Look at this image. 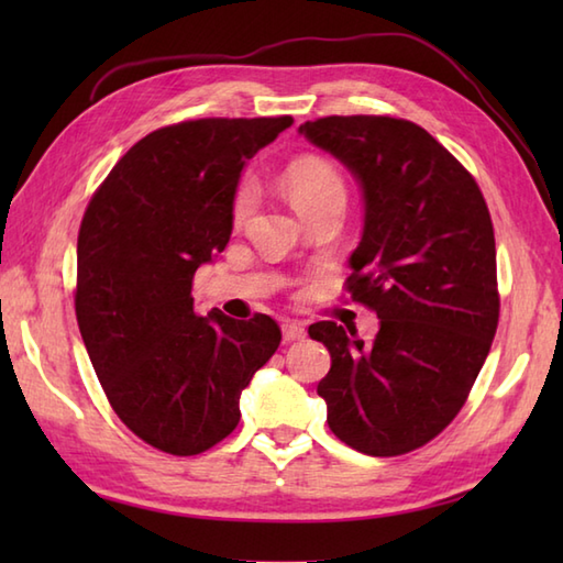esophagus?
Returning <instances> with one entry per match:
<instances>
[{
  "label": "esophagus",
  "instance_id": "obj_1",
  "mask_svg": "<svg viewBox=\"0 0 563 563\" xmlns=\"http://www.w3.org/2000/svg\"><path fill=\"white\" fill-rule=\"evenodd\" d=\"M305 336H307V331H305V327L300 324V321H285V324H283V339L288 341V343L302 341Z\"/></svg>",
  "mask_w": 563,
  "mask_h": 563
}]
</instances>
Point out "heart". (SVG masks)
<instances>
[{
	"instance_id": "1",
	"label": "heart",
	"mask_w": 563,
	"mask_h": 563,
	"mask_svg": "<svg viewBox=\"0 0 563 563\" xmlns=\"http://www.w3.org/2000/svg\"><path fill=\"white\" fill-rule=\"evenodd\" d=\"M283 186L288 194L295 210L305 214L314 210L324 202L331 200H345V186L341 174L324 159L317 157H302L288 164V169L283 172ZM256 208V194L249 184L239 186L232 202V218L236 224L251 218V212Z\"/></svg>"
}]
</instances>
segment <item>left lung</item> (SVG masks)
I'll return each instance as SVG.
<instances>
[{
    "label": "left lung",
    "instance_id": "8db88e82",
    "mask_svg": "<svg viewBox=\"0 0 563 563\" xmlns=\"http://www.w3.org/2000/svg\"><path fill=\"white\" fill-rule=\"evenodd\" d=\"M361 186L363 236L349 290L373 307V343L333 321L309 336L331 353L317 394L333 435L394 457L433 440L470 394L498 327L492 214L470 172L423 128L387 115L300 125Z\"/></svg>",
    "mask_w": 563,
    "mask_h": 563
}]
</instances>
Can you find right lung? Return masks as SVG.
<instances>
[{
	"instance_id": "obj_1",
	"label": "right lung",
	"mask_w": 563,
	"mask_h": 563,
	"mask_svg": "<svg viewBox=\"0 0 563 563\" xmlns=\"http://www.w3.org/2000/svg\"><path fill=\"white\" fill-rule=\"evenodd\" d=\"M290 115L154 130L93 194L77 239V324L118 418L169 454L236 428L239 399L280 345L266 314H196L194 275L224 251L242 169Z\"/></svg>"
}]
</instances>
